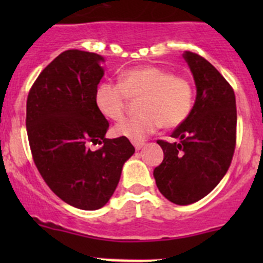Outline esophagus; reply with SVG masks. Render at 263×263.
I'll return each instance as SVG.
<instances>
[{"instance_id": "obj_1", "label": "esophagus", "mask_w": 263, "mask_h": 263, "mask_svg": "<svg viewBox=\"0 0 263 263\" xmlns=\"http://www.w3.org/2000/svg\"><path fill=\"white\" fill-rule=\"evenodd\" d=\"M132 144H134V146H135V148H136V150H140V148H142V146L145 145L144 142H137V141H134Z\"/></svg>"}]
</instances>
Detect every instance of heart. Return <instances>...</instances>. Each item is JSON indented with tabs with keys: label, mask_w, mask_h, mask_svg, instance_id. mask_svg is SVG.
<instances>
[{
	"label": "heart",
	"mask_w": 263,
	"mask_h": 263,
	"mask_svg": "<svg viewBox=\"0 0 263 263\" xmlns=\"http://www.w3.org/2000/svg\"><path fill=\"white\" fill-rule=\"evenodd\" d=\"M127 97H142L139 103L141 115L122 121L113 132L116 136L140 142L161 126L176 128L184 123L192 112L195 89L183 76L156 66H145L124 71L119 84H100L95 103L103 116L121 121L127 113Z\"/></svg>",
	"instance_id": "b5f03b06"
}]
</instances>
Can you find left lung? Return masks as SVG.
I'll return each instance as SVG.
<instances>
[{"label":"left lung","instance_id":"obj_1","mask_svg":"<svg viewBox=\"0 0 263 263\" xmlns=\"http://www.w3.org/2000/svg\"><path fill=\"white\" fill-rule=\"evenodd\" d=\"M197 95L190 117L172 134L174 142L158 140L164 159L154 169L159 191L176 205H190L211 192L232 163L237 142L234 90L200 54H183Z\"/></svg>","mask_w":263,"mask_h":263}]
</instances>
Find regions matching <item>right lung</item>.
Masks as SVG:
<instances>
[{
	"label": "right lung",
	"instance_id": "obj_1",
	"mask_svg": "<svg viewBox=\"0 0 263 263\" xmlns=\"http://www.w3.org/2000/svg\"><path fill=\"white\" fill-rule=\"evenodd\" d=\"M103 61L97 53L65 50L39 73L26 100L36 168L61 200L81 210H98L109 201L124 161L135 153L128 139H105L109 123L95 103ZM90 142L105 145L94 152Z\"/></svg>",
	"mask_w": 263,
	"mask_h": 263
}]
</instances>
